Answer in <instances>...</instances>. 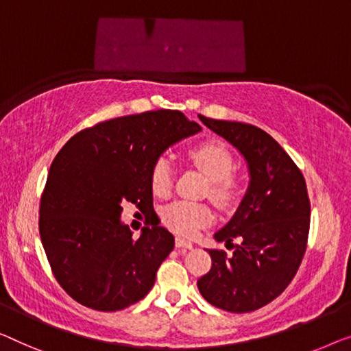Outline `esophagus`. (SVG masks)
Here are the masks:
<instances>
[{"label":"esophagus","mask_w":351,"mask_h":351,"mask_svg":"<svg viewBox=\"0 0 351 351\" xmlns=\"http://www.w3.org/2000/svg\"><path fill=\"white\" fill-rule=\"evenodd\" d=\"M175 244L178 249H193V244L191 241H186V239H182V238H176Z\"/></svg>","instance_id":"34e87169"}]
</instances>
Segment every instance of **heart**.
<instances>
[{"instance_id":"obj_1","label":"heart","mask_w":351,"mask_h":351,"mask_svg":"<svg viewBox=\"0 0 351 351\" xmlns=\"http://www.w3.org/2000/svg\"><path fill=\"white\" fill-rule=\"evenodd\" d=\"M187 156L209 180V197L221 206L233 203L238 195V181L232 175L234 160L227 146L221 142H202L192 146ZM149 181L156 195H169L173 186V167L169 158L156 159L149 171ZM162 221L173 232L192 237L213 222V213L202 203L176 200L162 209Z\"/></svg>"}]
</instances>
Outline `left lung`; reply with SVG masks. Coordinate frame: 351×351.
Instances as JSON below:
<instances>
[{"mask_svg": "<svg viewBox=\"0 0 351 351\" xmlns=\"http://www.w3.org/2000/svg\"><path fill=\"white\" fill-rule=\"evenodd\" d=\"M200 121L239 151L249 186L233 217L214 233L217 243L238 238L239 245L230 257L209 249L213 266L197 287L219 309L257 311L289 287L304 257L311 223L304 176L265 130L206 117Z\"/></svg>", "mask_w": 351, "mask_h": 351, "instance_id": "left-lung-1", "label": "left lung"}]
</instances>
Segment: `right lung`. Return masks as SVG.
<instances>
[{
    "instance_id": "right-lung-1",
    "label": "right lung",
    "mask_w": 351,
    "mask_h": 351,
    "mask_svg": "<svg viewBox=\"0 0 351 351\" xmlns=\"http://www.w3.org/2000/svg\"><path fill=\"white\" fill-rule=\"evenodd\" d=\"M200 130L178 110L145 112L82 130L56 154L40 198L39 233L56 280L77 302L117 312L153 289L175 238L156 226L134 239L121 222L123 203L153 211L151 167Z\"/></svg>"
}]
</instances>
